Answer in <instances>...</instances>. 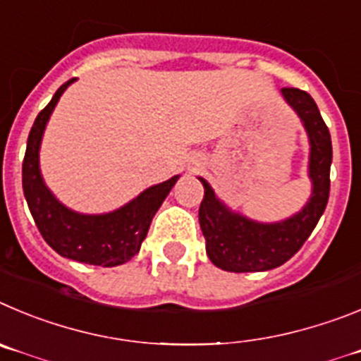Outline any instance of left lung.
I'll return each instance as SVG.
<instances>
[{
    "label": "left lung",
    "mask_w": 361,
    "mask_h": 361,
    "mask_svg": "<svg viewBox=\"0 0 361 361\" xmlns=\"http://www.w3.org/2000/svg\"><path fill=\"white\" fill-rule=\"evenodd\" d=\"M281 93L298 115L310 138L311 196L295 216L277 223H259L230 210L216 196L209 181L200 178L204 188L200 226L207 241V255L225 271H266L284 264L311 235L329 200L333 161L329 129L310 93L297 87H282Z\"/></svg>",
    "instance_id": "obj_1"
}]
</instances>
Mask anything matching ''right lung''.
I'll list each match as a JSON object with an SVG mask.
<instances>
[{
  "mask_svg": "<svg viewBox=\"0 0 361 361\" xmlns=\"http://www.w3.org/2000/svg\"><path fill=\"white\" fill-rule=\"evenodd\" d=\"M75 79L55 92L30 129L23 160V192L44 241L66 259L111 268L128 262L140 250L151 221L180 176L145 188L135 200L108 214H79L61 203L44 185L39 169V149L44 128L61 95Z\"/></svg>",
  "mask_w": 361,
  "mask_h": 361,
  "instance_id": "right-lung-1",
  "label": "right lung"
}]
</instances>
